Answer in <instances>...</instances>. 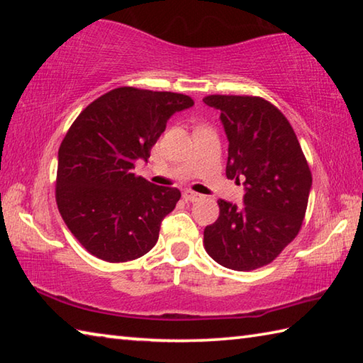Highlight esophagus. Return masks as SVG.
<instances>
[{"mask_svg": "<svg viewBox=\"0 0 363 363\" xmlns=\"http://www.w3.org/2000/svg\"><path fill=\"white\" fill-rule=\"evenodd\" d=\"M182 196L186 200H189V201H199V200H201V195L200 194H196V192H192V190H186V192L182 194Z\"/></svg>", "mask_w": 363, "mask_h": 363, "instance_id": "esophagus-1", "label": "esophagus"}]
</instances>
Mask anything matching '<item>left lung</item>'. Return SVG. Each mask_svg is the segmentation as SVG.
Listing matches in <instances>:
<instances>
[{
    "label": "left lung",
    "mask_w": 363,
    "mask_h": 363,
    "mask_svg": "<svg viewBox=\"0 0 363 363\" xmlns=\"http://www.w3.org/2000/svg\"><path fill=\"white\" fill-rule=\"evenodd\" d=\"M220 110L229 140L225 176L243 181V205L219 200V218L205 227V248L220 266H266L298 235L312 187L311 169L288 120L253 96H208Z\"/></svg>",
    "instance_id": "left-lung-1"
}]
</instances>
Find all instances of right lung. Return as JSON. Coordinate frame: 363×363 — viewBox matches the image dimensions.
<instances>
[{"label":"right lung","mask_w":363,"mask_h":363,"mask_svg":"<svg viewBox=\"0 0 363 363\" xmlns=\"http://www.w3.org/2000/svg\"><path fill=\"white\" fill-rule=\"evenodd\" d=\"M189 96L116 88L91 102L60 144L57 208L77 240L99 259L125 262L150 251L179 189L134 176Z\"/></svg>","instance_id":"right-lung-1"}]
</instances>
